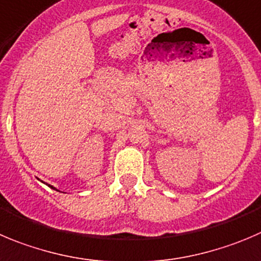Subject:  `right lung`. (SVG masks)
<instances>
[{"label":"right lung","mask_w":261,"mask_h":261,"mask_svg":"<svg viewBox=\"0 0 261 261\" xmlns=\"http://www.w3.org/2000/svg\"><path fill=\"white\" fill-rule=\"evenodd\" d=\"M48 187H50V186H48ZM51 188H53V189H55V188H54V187H51Z\"/></svg>","instance_id":"1"}]
</instances>
